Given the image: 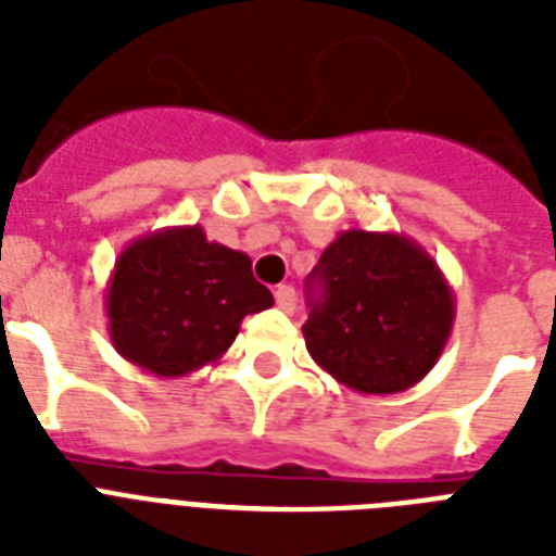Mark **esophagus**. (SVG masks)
<instances>
[{"mask_svg":"<svg viewBox=\"0 0 556 556\" xmlns=\"http://www.w3.org/2000/svg\"><path fill=\"white\" fill-rule=\"evenodd\" d=\"M274 300H277V305L282 308V312H294V305H296V294H294V288L291 286H279L277 291H274Z\"/></svg>","mask_w":556,"mask_h":556,"instance_id":"obj_1","label":"esophagus"}]
</instances>
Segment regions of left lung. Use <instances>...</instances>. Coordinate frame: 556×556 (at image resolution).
<instances>
[{
	"label": "left lung",
	"mask_w": 556,
	"mask_h": 556,
	"mask_svg": "<svg viewBox=\"0 0 556 556\" xmlns=\"http://www.w3.org/2000/svg\"><path fill=\"white\" fill-rule=\"evenodd\" d=\"M303 338L314 364L364 395L415 387L447 346L456 300L430 253L404 233L343 230L308 274Z\"/></svg>",
	"instance_id": "left-lung-1"
}]
</instances>
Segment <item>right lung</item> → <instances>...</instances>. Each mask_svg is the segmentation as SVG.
Masks as SVG:
<instances>
[{
    "instance_id": "1",
    "label": "right lung",
    "mask_w": 556,
    "mask_h": 556,
    "mask_svg": "<svg viewBox=\"0 0 556 556\" xmlns=\"http://www.w3.org/2000/svg\"><path fill=\"white\" fill-rule=\"evenodd\" d=\"M270 305V291L253 279L251 256L210 242L199 225L129 242L106 286L112 346L159 378L216 364L244 317Z\"/></svg>"
}]
</instances>
